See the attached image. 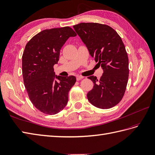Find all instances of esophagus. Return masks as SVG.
Returning <instances> with one entry per match:
<instances>
[{
    "label": "esophagus",
    "mask_w": 155,
    "mask_h": 155,
    "mask_svg": "<svg viewBox=\"0 0 155 155\" xmlns=\"http://www.w3.org/2000/svg\"><path fill=\"white\" fill-rule=\"evenodd\" d=\"M83 78H84V77H82V76H77V81H80V80H81V79H82Z\"/></svg>",
    "instance_id": "34e87169"
}]
</instances>
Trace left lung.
Masks as SVG:
<instances>
[{
  "instance_id": "8db88e82",
  "label": "left lung",
  "mask_w": 155,
  "mask_h": 155,
  "mask_svg": "<svg viewBox=\"0 0 155 155\" xmlns=\"http://www.w3.org/2000/svg\"><path fill=\"white\" fill-rule=\"evenodd\" d=\"M92 58L104 71L100 80L90 76L94 87L87 94L94 106L113 107L122 100L128 81V57L120 37L111 27L97 23H81L73 26Z\"/></svg>"
}]
</instances>
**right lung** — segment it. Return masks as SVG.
<instances>
[{"mask_svg": "<svg viewBox=\"0 0 155 155\" xmlns=\"http://www.w3.org/2000/svg\"><path fill=\"white\" fill-rule=\"evenodd\" d=\"M75 36L69 27L45 29L25 46L22 56L23 82L33 105L45 114H55L65 108L68 93L76 82L74 76H58L54 69L62 46Z\"/></svg>", "mask_w": 155, "mask_h": 155, "instance_id": "obj_1", "label": "right lung"}]
</instances>
